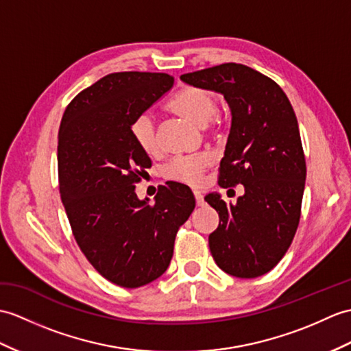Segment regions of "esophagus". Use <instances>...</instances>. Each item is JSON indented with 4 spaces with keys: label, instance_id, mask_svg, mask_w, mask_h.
Returning a JSON list of instances; mask_svg holds the SVG:
<instances>
[{
    "label": "esophagus",
    "instance_id": "obj_1",
    "mask_svg": "<svg viewBox=\"0 0 351 351\" xmlns=\"http://www.w3.org/2000/svg\"><path fill=\"white\" fill-rule=\"evenodd\" d=\"M194 197H195V203H197V206L205 205V200H203V195H202L200 191L194 190Z\"/></svg>",
    "mask_w": 351,
    "mask_h": 351
}]
</instances>
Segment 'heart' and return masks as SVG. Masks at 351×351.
<instances>
[{
	"label": "heart",
	"instance_id": "obj_1",
	"mask_svg": "<svg viewBox=\"0 0 351 351\" xmlns=\"http://www.w3.org/2000/svg\"><path fill=\"white\" fill-rule=\"evenodd\" d=\"M169 106L170 109L197 127H206L217 113V99L214 94L197 86L182 88ZM130 133H132L137 148L145 152L146 156H154L158 152L156 124H154L149 113L138 115L130 127ZM210 162H213V158L208 154L175 157L165 166L162 173L169 181L197 185L203 172L210 166Z\"/></svg>",
	"mask_w": 351,
	"mask_h": 351
}]
</instances>
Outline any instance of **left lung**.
Masks as SVG:
<instances>
[{"mask_svg":"<svg viewBox=\"0 0 351 351\" xmlns=\"http://www.w3.org/2000/svg\"><path fill=\"white\" fill-rule=\"evenodd\" d=\"M181 79L229 103L232 127L218 184L245 190L234 205L218 193L205 197L219 215L209 234L210 254L238 278L265 275L286 254L299 226L306 165L295 110L278 84L243 64H219Z\"/></svg>","mask_w":351,"mask_h":351,"instance_id":"1","label":"left lung"}]
</instances>
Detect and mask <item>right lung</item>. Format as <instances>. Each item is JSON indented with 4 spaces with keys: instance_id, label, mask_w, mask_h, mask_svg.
Returning <instances> with one entry per match:
<instances>
[{
    "instance_id": "add662e5",
    "label": "right lung",
    "mask_w": 351,
    "mask_h": 351,
    "mask_svg": "<svg viewBox=\"0 0 351 351\" xmlns=\"http://www.w3.org/2000/svg\"><path fill=\"white\" fill-rule=\"evenodd\" d=\"M172 86L166 73H110L79 93L61 119L62 205L88 262L119 287H142L166 272L178 229L195 206L184 184L162 186L152 205L134 193L151 158L130 127Z\"/></svg>"
}]
</instances>
